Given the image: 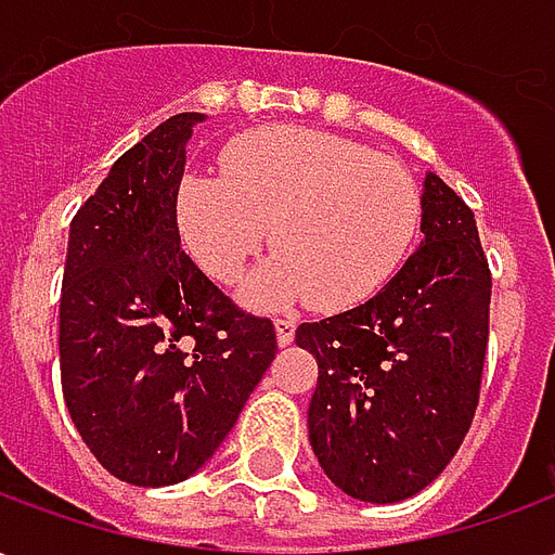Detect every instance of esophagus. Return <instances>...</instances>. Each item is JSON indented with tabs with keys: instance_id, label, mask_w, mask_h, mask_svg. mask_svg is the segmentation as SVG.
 I'll list each match as a JSON object with an SVG mask.
<instances>
[{
	"instance_id": "esophagus-1",
	"label": "esophagus",
	"mask_w": 555,
	"mask_h": 555,
	"mask_svg": "<svg viewBox=\"0 0 555 555\" xmlns=\"http://www.w3.org/2000/svg\"><path fill=\"white\" fill-rule=\"evenodd\" d=\"M294 333H297V324H294V321H276L279 348H288L291 341H294Z\"/></svg>"
}]
</instances>
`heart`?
Instances as JSON below:
<instances>
[{
    "mask_svg": "<svg viewBox=\"0 0 555 555\" xmlns=\"http://www.w3.org/2000/svg\"><path fill=\"white\" fill-rule=\"evenodd\" d=\"M422 198L408 169L350 139L309 127H264L231 139L222 171H190L175 190V225L193 261L234 282L264 249L243 302L326 312L360 306L404 264Z\"/></svg>",
    "mask_w": 555,
    "mask_h": 555,
    "instance_id": "obj_1",
    "label": "heart"
}]
</instances>
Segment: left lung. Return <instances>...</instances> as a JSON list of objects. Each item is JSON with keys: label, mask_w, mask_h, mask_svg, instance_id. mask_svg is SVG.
<instances>
[{"label": "left lung", "mask_w": 555, "mask_h": 555, "mask_svg": "<svg viewBox=\"0 0 555 555\" xmlns=\"http://www.w3.org/2000/svg\"><path fill=\"white\" fill-rule=\"evenodd\" d=\"M422 243L350 312L297 326L318 360L309 442L360 502H401L452 461L476 416L488 350L490 270L473 210L428 171Z\"/></svg>", "instance_id": "1"}]
</instances>
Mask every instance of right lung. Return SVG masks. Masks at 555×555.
<instances>
[{"instance_id": "add662e5", "label": "right lung", "mask_w": 555, "mask_h": 555, "mask_svg": "<svg viewBox=\"0 0 555 555\" xmlns=\"http://www.w3.org/2000/svg\"><path fill=\"white\" fill-rule=\"evenodd\" d=\"M202 121L171 115L125 151L67 237L65 404L103 469L137 488L198 473L276 357L273 324L237 312L181 249L175 190Z\"/></svg>"}]
</instances>
